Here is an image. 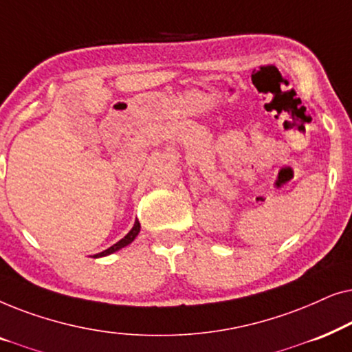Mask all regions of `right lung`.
<instances>
[{"label":"right lung","mask_w":352,"mask_h":352,"mask_svg":"<svg viewBox=\"0 0 352 352\" xmlns=\"http://www.w3.org/2000/svg\"><path fill=\"white\" fill-rule=\"evenodd\" d=\"M139 230H141V224H139V221L136 219V221H134V226H133V229L129 230V232H128L126 235H124V237H123L122 240H120V242H117V243H115V245H112V247L107 248V250H104V252H100V253H98V254H94V258L107 256V254H112V253H115V252H118L120 248L126 247V245L131 243L133 240L138 237Z\"/></svg>","instance_id":"right-lung-1"}]
</instances>
